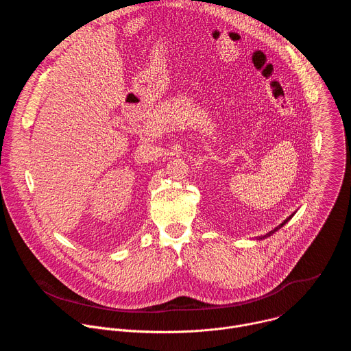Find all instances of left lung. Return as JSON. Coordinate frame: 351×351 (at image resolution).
Instances as JSON below:
<instances>
[{
    "label": "left lung",
    "instance_id": "left-lung-1",
    "mask_svg": "<svg viewBox=\"0 0 351 351\" xmlns=\"http://www.w3.org/2000/svg\"><path fill=\"white\" fill-rule=\"evenodd\" d=\"M291 217H293V215H290V217H289V218H287V219H285V222H282V223H280V225H279V226H278V228H275V229H274V230H272V232H269V233H268V234H265V236H264V237H267V236H269V234H272V233H274V232H276V230H278V229H280V228H282V226H283V225H285V223H286V222H287V221H289V219H290V218H291ZM260 239H263V237H260Z\"/></svg>",
    "mask_w": 351,
    "mask_h": 351
}]
</instances>
